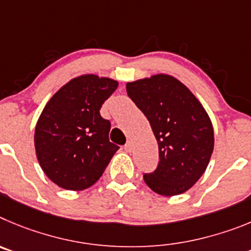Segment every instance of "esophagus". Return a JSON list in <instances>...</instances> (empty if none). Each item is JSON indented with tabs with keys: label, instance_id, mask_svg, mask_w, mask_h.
Segmentation results:
<instances>
[{
	"label": "esophagus",
	"instance_id": "esophagus-1",
	"mask_svg": "<svg viewBox=\"0 0 251 251\" xmlns=\"http://www.w3.org/2000/svg\"><path fill=\"white\" fill-rule=\"evenodd\" d=\"M124 149H125L126 151H131L132 150V141H127L125 144V146H124Z\"/></svg>",
	"mask_w": 251,
	"mask_h": 251
}]
</instances>
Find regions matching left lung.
Masks as SVG:
<instances>
[{"instance_id": "1", "label": "left lung", "mask_w": 251, "mask_h": 251, "mask_svg": "<svg viewBox=\"0 0 251 251\" xmlns=\"http://www.w3.org/2000/svg\"><path fill=\"white\" fill-rule=\"evenodd\" d=\"M126 91L149 120L159 145V165L144 175L146 185L162 196L191 189L206 170L214 150L213 124L204 106L168 74L127 82Z\"/></svg>"}]
</instances>
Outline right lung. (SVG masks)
<instances>
[{
    "mask_svg": "<svg viewBox=\"0 0 251 251\" xmlns=\"http://www.w3.org/2000/svg\"><path fill=\"white\" fill-rule=\"evenodd\" d=\"M114 78L85 74L65 83L45 105L35 127V150L47 177L62 189L85 190L102 176L119 146L110 142L102 103Z\"/></svg>",
    "mask_w": 251,
    "mask_h": 251,
    "instance_id": "right-lung-1",
    "label": "right lung"
}]
</instances>
